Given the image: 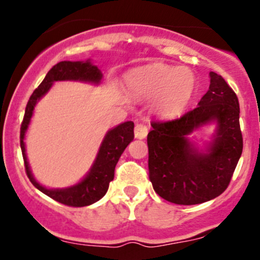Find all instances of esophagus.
Returning <instances> with one entry per match:
<instances>
[{
	"mask_svg": "<svg viewBox=\"0 0 260 260\" xmlns=\"http://www.w3.org/2000/svg\"><path fill=\"white\" fill-rule=\"evenodd\" d=\"M148 134V127L144 126V124L139 123L137 124L136 128H134V136H136L137 139H144Z\"/></svg>",
	"mask_w": 260,
	"mask_h": 260,
	"instance_id": "obj_1",
	"label": "esophagus"
}]
</instances>
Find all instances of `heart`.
<instances>
[{
	"instance_id": "heart-1",
	"label": "heart",
	"mask_w": 260,
	"mask_h": 260,
	"mask_svg": "<svg viewBox=\"0 0 260 260\" xmlns=\"http://www.w3.org/2000/svg\"><path fill=\"white\" fill-rule=\"evenodd\" d=\"M126 88L134 99H153L155 115L174 118L186 110L194 96L197 79L188 68L154 63L133 71L126 77Z\"/></svg>"
}]
</instances>
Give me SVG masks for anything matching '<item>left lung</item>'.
Listing matches in <instances>:
<instances>
[{
	"mask_svg": "<svg viewBox=\"0 0 260 260\" xmlns=\"http://www.w3.org/2000/svg\"><path fill=\"white\" fill-rule=\"evenodd\" d=\"M209 77V90L194 110L178 120L153 122L148 134L150 182L161 198L175 204H201L219 197L242 155L237 95L221 76L210 72ZM209 124H216V132L199 148L189 137Z\"/></svg>",
	"mask_w": 260,
	"mask_h": 260,
	"instance_id": "8db88e82",
	"label": "left lung"
}]
</instances>
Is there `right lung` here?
<instances>
[{
	"mask_svg": "<svg viewBox=\"0 0 260 260\" xmlns=\"http://www.w3.org/2000/svg\"><path fill=\"white\" fill-rule=\"evenodd\" d=\"M103 79V72L90 59L86 61H62L55 64L46 74L41 84L35 89L25 107L24 118L20 127V148L25 164V171L29 180L40 192L70 207H86L100 201L106 194L110 182L115 176L116 164L121 157L127 145L134 138V123L132 121L123 122L118 126L107 131L101 142L96 157L89 169L88 174L78 183L66 188H47L35 180L25 150V134L30 124L31 117L37 104L49 92L53 83L66 82H83L89 84L99 85Z\"/></svg>",
	"mask_w": 260,
	"mask_h": 260,
	"instance_id": "obj_1",
	"label": "right lung"
}]
</instances>
